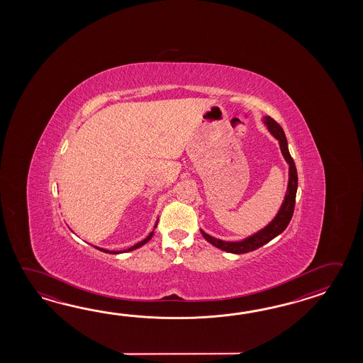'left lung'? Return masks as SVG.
<instances>
[{
  "label": "left lung",
  "mask_w": 363,
  "mask_h": 363,
  "mask_svg": "<svg viewBox=\"0 0 363 363\" xmlns=\"http://www.w3.org/2000/svg\"><path fill=\"white\" fill-rule=\"evenodd\" d=\"M263 123L267 125L269 131L274 135V138L279 140L281 153L289 164V180H288L286 197H284V201L281 203V208L279 210L278 214L271 220L270 223L267 224L261 231L249 236L247 239L241 240V241H223V240L216 239L201 230L202 236L205 238V240H208L211 245H214L224 252H228V253L244 255V253H249L258 247H263L264 244L275 239L278 235L286 230L292 219V216H294L296 193H297V180H298L294 158L289 155L286 135H284L283 128L279 125L278 122L274 121L271 116H264Z\"/></svg>",
  "instance_id": "left-lung-1"
}]
</instances>
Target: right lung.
Here are the masks:
<instances>
[{
    "mask_svg": "<svg viewBox=\"0 0 363 363\" xmlns=\"http://www.w3.org/2000/svg\"><path fill=\"white\" fill-rule=\"evenodd\" d=\"M158 223V222H157ZM157 223H155V228L157 227ZM153 233L155 231L150 232L149 235H147V238L143 240V241H140L138 242L136 245H133V247H128V249H125V250H122V252H116V250H106V249H102V247H97V249H100L101 252H105V253H108V255H119V253H124V252H131V250H135V249H138V247H143V245H145L149 240L152 239V236H153Z\"/></svg>",
    "mask_w": 363,
    "mask_h": 363,
    "instance_id": "add662e5",
    "label": "right lung"
}]
</instances>
